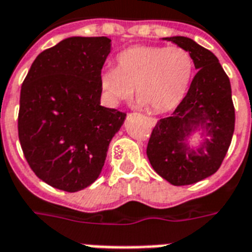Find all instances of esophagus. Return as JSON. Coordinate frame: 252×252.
<instances>
[{
    "label": "esophagus",
    "instance_id": "esophagus-1",
    "mask_svg": "<svg viewBox=\"0 0 252 252\" xmlns=\"http://www.w3.org/2000/svg\"><path fill=\"white\" fill-rule=\"evenodd\" d=\"M148 120H149L150 126H156V123H157V119L156 118H148Z\"/></svg>",
    "mask_w": 252,
    "mask_h": 252
}]
</instances>
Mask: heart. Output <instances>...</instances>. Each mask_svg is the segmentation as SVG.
Returning <instances> with one entry per match:
<instances>
[{
	"instance_id": "1",
	"label": "heart",
	"mask_w": 252,
	"mask_h": 252,
	"mask_svg": "<svg viewBox=\"0 0 252 252\" xmlns=\"http://www.w3.org/2000/svg\"><path fill=\"white\" fill-rule=\"evenodd\" d=\"M116 68L100 76V89L111 103L133 95L138 104L162 114L179 106L191 86L195 63L187 49L171 45H134L119 53Z\"/></svg>"
}]
</instances>
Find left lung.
<instances>
[{
	"instance_id": "1",
	"label": "left lung",
	"mask_w": 252,
	"mask_h": 252,
	"mask_svg": "<svg viewBox=\"0 0 252 252\" xmlns=\"http://www.w3.org/2000/svg\"><path fill=\"white\" fill-rule=\"evenodd\" d=\"M191 53L197 73L183 102L152 130L146 154L158 175L174 186H187L215 174L230 146L235 126L229 77L219 59L189 37H166ZM199 126L211 139L197 151L185 144Z\"/></svg>"
}]
</instances>
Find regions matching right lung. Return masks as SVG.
Instances as JSON below:
<instances>
[{
    "instance_id": "obj_1",
    "label": "right lung",
    "mask_w": 252,
    "mask_h": 252,
    "mask_svg": "<svg viewBox=\"0 0 252 252\" xmlns=\"http://www.w3.org/2000/svg\"><path fill=\"white\" fill-rule=\"evenodd\" d=\"M106 36L64 39L43 51L21 89L18 136L35 175L77 192L98 179L111 138L126 114L100 106Z\"/></svg>"
}]
</instances>
